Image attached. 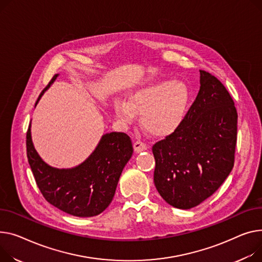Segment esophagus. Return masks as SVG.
Returning a JSON list of instances; mask_svg holds the SVG:
<instances>
[{
    "label": "esophagus",
    "instance_id": "1",
    "mask_svg": "<svg viewBox=\"0 0 262 262\" xmlns=\"http://www.w3.org/2000/svg\"><path fill=\"white\" fill-rule=\"evenodd\" d=\"M134 149L136 152H141V151L147 149V145L141 141H136L134 143Z\"/></svg>",
    "mask_w": 262,
    "mask_h": 262
}]
</instances>
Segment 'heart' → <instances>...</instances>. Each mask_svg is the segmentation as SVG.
I'll use <instances>...</instances> for the list:
<instances>
[{
  "label": "heart",
  "mask_w": 262,
  "mask_h": 262,
  "mask_svg": "<svg viewBox=\"0 0 262 262\" xmlns=\"http://www.w3.org/2000/svg\"><path fill=\"white\" fill-rule=\"evenodd\" d=\"M189 91L181 81L160 80L129 94L126 101L114 100L116 117L129 123L141 115V125L152 137H166L175 132L186 116Z\"/></svg>",
  "instance_id": "obj_1"
}]
</instances>
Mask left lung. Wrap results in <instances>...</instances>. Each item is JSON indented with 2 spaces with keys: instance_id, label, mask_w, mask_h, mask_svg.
Returning <instances> with one entry per match:
<instances>
[{
  "instance_id": "8db88e82",
  "label": "left lung",
  "mask_w": 262,
  "mask_h": 262,
  "mask_svg": "<svg viewBox=\"0 0 262 262\" xmlns=\"http://www.w3.org/2000/svg\"><path fill=\"white\" fill-rule=\"evenodd\" d=\"M237 118L223 84L200 71V90L182 124L152 146L155 186L169 205L195 207L228 178L234 166Z\"/></svg>"
}]
</instances>
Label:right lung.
Listing matches in <instances>:
<instances>
[{"label":"right lung","mask_w":262,"mask_h":262,"mask_svg":"<svg viewBox=\"0 0 262 262\" xmlns=\"http://www.w3.org/2000/svg\"><path fill=\"white\" fill-rule=\"evenodd\" d=\"M59 75L54 76L36 105ZM31 124L26 136L27 158L44 198L59 210L76 217H94L111 204L120 176L133 156L130 138L124 133L103 135L95 150L79 165L57 168L47 164L34 148Z\"/></svg>","instance_id":"right-lung-1"}]
</instances>
